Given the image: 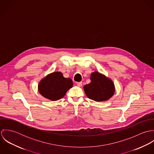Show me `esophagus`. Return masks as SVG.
<instances>
[{
  "label": "esophagus",
  "mask_w": 154,
  "mask_h": 154,
  "mask_svg": "<svg viewBox=\"0 0 154 154\" xmlns=\"http://www.w3.org/2000/svg\"><path fill=\"white\" fill-rule=\"evenodd\" d=\"M76 84H77V85H78V87H82V82H77V83H76Z\"/></svg>",
  "instance_id": "1"
}]
</instances>
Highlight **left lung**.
Returning a JSON list of instances; mask_svg holds the SVG:
<instances>
[{
    "label": "left lung",
    "instance_id": "obj_1",
    "mask_svg": "<svg viewBox=\"0 0 154 154\" xmlns=\"http://www.w3.org/2000/svg\"><path fill=\"white\" fill-rule=\"evenodd\" d=\"M91 82L84 87L85 93L89 99L103 101L110 99L114 93L112 81L103 74L94 72L91 75Z\"/></svg>",
    "mask_w": 154,
    "mask_h": 154
}]
</instances>
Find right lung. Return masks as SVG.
<instances>
[{
  "mask_svg": "<svg viewBox=\"0 0 154 154\" xmlns=\"http://www.w3.org/2000/svg\"><path fill=\"white\" fill-rule=\"evenodd\" d=\"M73 86L70 78H65L59 72H53L43 78L38 84V91L44 97L51 101L63 98Z\"/></svg>",
  "mask_w": 154,
  "mask_h": 154,
  "instance_id": "1",
  "label": "right lung"
}]
</instances>
